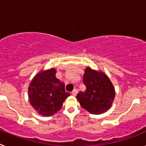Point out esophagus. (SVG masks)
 Returning a JSON list of instances; mask_svg holds the SVG:
<instances>
[{
	"label": "esophagus",
	"instance_id": "esophagus-1",
	"mask_svg": "<svg viewBox=\"0 0 146 146\" xmlns=\"http://www.w3.org/2000/svg\"><path fill=\"white\" fill-rule=\"evenodd\" d=\"M77 93H78V91H77V89H74V91L72 92V94L73 95V96H76V95L77 94Z\"/></svg>",
	"mask_w": 146,
	"mask_h": 146
}]
</instances>
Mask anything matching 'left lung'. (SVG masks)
<instances>
[{
  "label": "left lung",
  "mask_w": 146,
  "mask_h": 146,
  "mask_svg": "<svg viewBox=\"0 0 146 146\" xmlns=\"http://www.w3.org/2000/svg\"><path fill=\"white\" fill-rule=\"evenodd\" d=\"M83 83L86 90L77 95L81 107L95 115L109 110L115 98V89L108 76L88 67L83 75Z\"/></svg>",
  "instance_id": "left-lung-1"
}]
</instances>
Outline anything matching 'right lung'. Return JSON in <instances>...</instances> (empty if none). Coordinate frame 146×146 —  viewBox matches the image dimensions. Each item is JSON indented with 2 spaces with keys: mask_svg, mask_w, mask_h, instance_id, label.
<instances>
[{
  "mask_svg": "<svg viewBox=\"0 0 146 146\" xmlns=\"http://www.w3.org/2000/svg\"><path fill=\"white\" fill-rule=\"evenodd\" d=\"M55 74V69L39 72L28 88L30 103L38 114L44 116H50L60 110L65 99L70 96Z\"/></svg>",
  "mask_w": 146,
  "mask_h": 146,
  "instance_id": "add662e5",
  "label": "right lung"
}]
</instances>
